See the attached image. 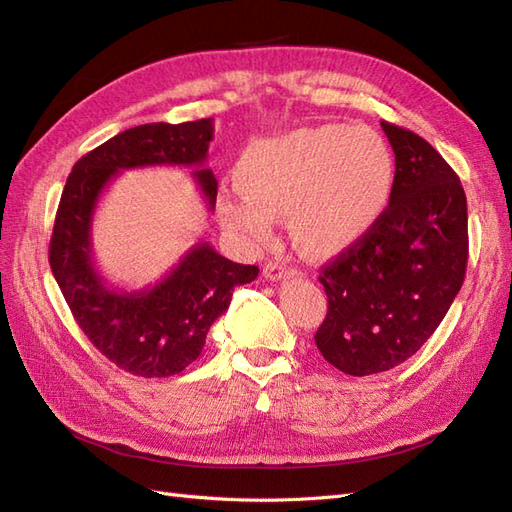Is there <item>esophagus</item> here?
Masks as SVG:
<instances>
[{
    "label": "esophagus",
    "mask_w": 512,
    "mask_h": 512,
    "mask_svg": "<svg viewBox=\"0 0 512 512\" xmlns=\"http://www.w3.org/2000/svg\"><path fill=\"white\" fill-rule=\"evenodd\" d=\"M262 273H265L267 280H282V277H286L290 271L284 267V265H277V262H267L265 269H262Z\"/></svg>",
    "instance_id": "obj_1"
}]
</instances>
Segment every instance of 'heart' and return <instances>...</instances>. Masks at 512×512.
<instances>
[{
  "label": "heart",
  "mask_w": 512,
  "mask_h": 512,
  "mask_svg": "<svg viewBox=\"0 0 512 512\" xmlns=\"http://www.w3.org/2000/svg\"><path fill=\"white\" fill-rule=\"evenodd\" d=\"M243 198H222L220 222L258 247L273 215H292V237L312 256L342 254L380 222L395 185L389 143L367 126L318 123L256 141L235 168Z\"/></svg>",
  "instance_id": "1"
}]
</instances>
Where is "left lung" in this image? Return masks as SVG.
<instances>
[{
  "label": "left lung",
  "instance_id": "8db88e82",
  "mask_svg": "<svg viewBox=\"0 0 512 512\" xmlns=\"http://www.w3.org/2000/svg\"><path fill=\"white\" fill-rule=\"evenodd\" d=\"M395 185L380 222L320 271L329 312L314 339L350 376L389 371L440 327L468 265V203L455 170L425 138L380 123Z\"/></svg>",
  "mask_w": 512,
  "mask_h": 512
}]
</instances>
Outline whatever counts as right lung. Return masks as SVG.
<instances>
[{
    "label": "right lung",
    "mask_w": 512,
    "mask_h": 512,
    "mask_svg": "<svg viewBox=\"0 0 512 512\" xmlns=\"http://www.w3.org/2000/svg\"><path fill=\"white\" fill-rule=\"evenodd\" d=\"M213 119L145 123L113 136L74 164L55 215L49 262L74 320L108 361L143 378H168L203 352L211 324L230 305L235 286L256 280V265H239L200 241L156 286L119 290L106 284L91 252V220L119 170L192 166L207 205L218 179L207 162Z\"/></svg>",
    "instance_id": "right-lung-1"
}]
</instances>
